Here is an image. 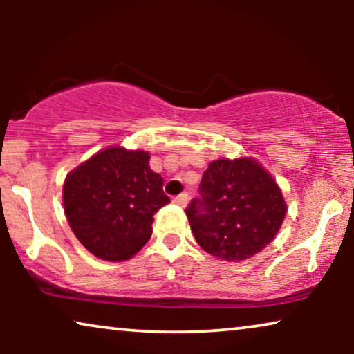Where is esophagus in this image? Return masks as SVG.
<instances>
[{"label": "esophagus", "instance_id": "esophagus-1", "mask_svg": "<svg viewBox=\"0 0 354 354\" xmlns=\"http://www.w3.org/2000/svg\"><path fill=\"white\" fill-rule=\"evenodd\" d=\"M174 203H176V205H178V206H187V203H188V193H180V195H177L176 198H174Z\"/></svg>", "mask_w": 354, "mask_h": 354}]
</instances>
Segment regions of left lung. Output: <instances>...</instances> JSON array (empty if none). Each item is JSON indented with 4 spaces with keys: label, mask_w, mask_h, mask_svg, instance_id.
Segmentation results:
<instances>
[{
    "label": "left lung",
    "mask_w": 354,
    "mask_h": 354,
    "mask_svg": "<svg viewBox=\"0 0 354 354\" xmlns=\"http://www.w3.org/2000/svg\"><path fill=\"white\" fill-rule=\"evenodd\" d=\"M285 212L277 183L248 158L211 162L203 174L200 196L185 209L198 245L216 258L235 263L272 241Z\"/></svg>",
    "instance_id": "obj_1"
}]
</instances>
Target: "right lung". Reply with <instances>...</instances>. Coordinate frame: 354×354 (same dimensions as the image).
<instances>
[{
  "label": "right lung",
  "instance_id": "obj_1",
  "mask_svg": "<svg viewBox=\"0 0 354 354\" xmlns=\"http://www.w3.org/2000/svg\"><path fill=\"white\" fill-rule=\"evenodd\" d=\"M149 154L108 148L67 176L64 212L72 232L91 254L125 261L153 234V216L171 203Z\"/></svg>",
  "mask_w": 354,
  "mask_h": 354
}]
</instances>
